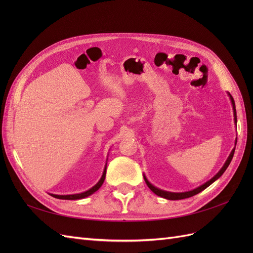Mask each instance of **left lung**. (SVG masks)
Instances as JSON below:
<instances>
[{"label":"left lung","mask_w":253,"mask_h":253,"mask_svg":"<svg viewBox=\"0 0 253 253\" xmlns=\"http://www.w3.org/2000/svg\"><path fill=\"white\" fill-rule=\"evenodd\" d=\"M228 96H229V98H230V100H231V104H232V109H233V116H234V124L236 125V110H235V103H234V100H233V97L230 95V93H228ZM235 145H236V140H235ZM235 145H234V148L232 149V151H231V153H230V155L228 156V158H227V160H226V163L224 164V166L221 167V169L213 176V177L210 179V180H208L207 182H205L204 185H202V186H200V187H197L196 189H193V190H191V191H187V192H169V191H165V190H162V189H158V188H156L155 186H153L152 183L148 180V178L145 177V175L143 174V177H144V180H145V183H147L148 185V187L151 189V191L152 192H154L156 195H158V196H160V197H164V198H166V200H170V201H178V200H183V198H188V197H191V196H193V195H196V194H198L200 192H202L203 190H205L206 188H208L211 183H213L214 181H215L216 179H218L221 175L224 174V172L226 171V169L228 168V166L230 165V163H231V160H232V158H233V155H234V151H235Z\"/></svg>","instance_id":"1"}]
</instances>
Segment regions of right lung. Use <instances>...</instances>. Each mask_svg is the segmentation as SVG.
Returning <instances> with one entry per match:
<instances>
[{
    "label": "right lung",
    "instance_id": "1",
    "mask_svg": "<svg viewBox=\"0 0 253 253\" xmlns=\"http://www.w3.org/2000/svg\"><path fill=\"white\" fill-rule=\"evenodd\" d=\"M105 174H106V165H105V167H104V170H103V173H102V176H101L100 180H99L93 188H90L89 190L85 191V192L78 193V194H70V195H58V194H51V193H49V194H50L52 197L59 198V200H70V201H74V200H81V198H85V197L91 195L93 193H95L96 191L102 186V183H103V181H104V179H105Z\"/></svg>",
    "mask_w": 253,
    "mask_h": 253
}]
</instances>
